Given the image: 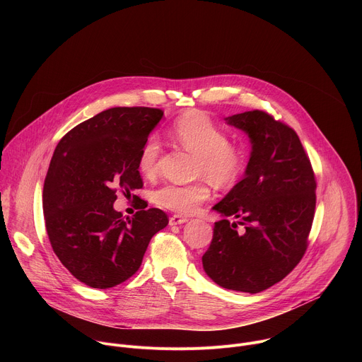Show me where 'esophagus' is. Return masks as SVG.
Listing matches in <instances>:
<instances>
[{
  "label": "esophagus",
  "instance_id": "34e87169",
  "mask_svg": "<svg viewBox=\"0 0 362 362\" xmlns=\"http://www.w3.org/2000/svg\"><path fill=\"white\" fill-rule=\"evenodd\" d=\"M186 222H187V219H186L185 216H182V215H173V216L169 219V225H170V226L183 225V223H186Z\"/></svg>",
  "mask_w": 362,
  "mask_h": 362
}]
</instances>
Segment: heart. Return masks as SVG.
Here are the masks:
<instances>
[{"instance_id": "b5f03b06", "label": "heart", "mask_w": 362, "mask_h": 362, "mask_svg": "<svg viewBox=\"0 0 362 362\" xmlns=\"http://www.w3.org/2000/svg\"><path fill=\"white\" fill-rule=\"evenodd\" d=\"M172 139L185 150L196 154L197 176H204L214 185L226 187L233 185L243 173L246 158L243 150L228 141L226 132L208 115L190 110L179 116L172 126ZM162 141L150 136L141 144L137 168L146 177L156 175L162 156ZM211 196L208 185L199 182L179 186L166 185L153 193V200L165 209L177 214H192Z\"/></svg>"}]
</instances>
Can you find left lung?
<instances>
[{
    "label": "left lung",
    "mask_w": 362,
    "mask_h": 362,
    "mask_svg": "<svg viewBox=\"0 0 362 362\" xmlns=\"http://www.w3.org/2000/svg\"><path fill=\"white\" fill-rule=\"evenodd\" d=\"M247 134L243 179L214 206L223 216L202 256L203 269L222 288L257 293L282 281L302 259L315 212V176L298 134L265 112L225 119ZM240 218L238 233L226 219Z\"/></svg>",
    "instance_id": "left-lung-1"
}]
</instances>
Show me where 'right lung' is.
<instances>
[{
  "label": "right lung",
  "instance_id": "add662e5",
  "mask_svg": "<svg viewBox=\"0 0 362 362\" xmlns=\"http://www.w3.org/2000/svg\"><path fill=\"white\" fill-rule=\"evenodd\" d=\"M162 117L150 107L105 110L71 129L51 158L42 190L47 235L60 262L91 288L133 276L153 235L169 223L156 208L126 221L113 208L117 190L143 187L139 151Z\"/></svg>",
  "mask_w": 362,
  "mask_h": 362
}]
</instances>
